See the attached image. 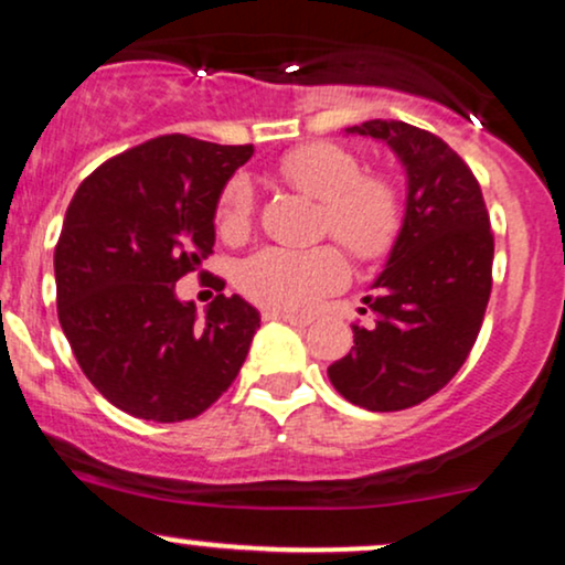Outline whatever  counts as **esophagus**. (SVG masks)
<instances>
[{
  "mask_svg": "<svg viewBox=\"0 0 565 565\" xmlns=\"http://www.w3.org/2000/svg\"><path fill=\"white\" fill-rule=\"evenodd\" d=\"M264 319H277V322H288L296 327H309L311 322H315L311 317H298V315H290V311H277V309L264 311Z\"/></svg>",
  "mask_w": 565,
  "mask_h": 565,
  "instance_id": "34e87169",
  "label": "esophagus"
}]
</instances>
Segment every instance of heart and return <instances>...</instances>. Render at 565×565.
I'll return each instance as SVG.
<instances>
[{"label": "heart", "instance_id": "heart-1", "mask_svg": "<svg viewBox=\"0 0 565 565\" xmlns=\"http://www.w3.org/2000/svg\"><path fill=\"white\" fill-rule=\"evenodd\" d=\"M280 175L298 191L319 199V233L343 243L356 259L385 256L403 227V196L395 180L364 172L356 151L332 141L298 146L282 157ZM256 212L254 188L243 175L230 178L217 201V227L235 241L250 230ZM351 282V264L332 243L290 250L267 246L238 267V288L254 303L301 315Z\"/></svg>", "mask_w": 565, "mask_h": 565}]
</instances>
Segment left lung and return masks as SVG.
<instances>
[{
    "label": "left lung",
    "mask_w": 565,
    "mask_h": 565,
    "mask_svg": "<svg viewBox=\"0 0 565 565\" xmlns=\"http://www.w3.org/2000/svg\"><path fill=\"white\" fill-rule=\"evenodd\" d=\"M351 134L401 157L408 201L377 294L364 298L377 324H353L351 353L327 374L361 408L403 411L440 393L469 359L492 294L495 238L479 180L443 138L401 120Z\"/></svg>",
    "instance_id": "8db88e82"
}]
</instances>
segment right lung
Segmentation results:
<instances>
[{"mask_svg":"<svg viewBox=\"0 0 565 565\" xmlns=\"http://www.w3.org/2000/svg\"><path fill=\"white\" fill-rule=\"evenodd\" d=\"M250 154V143L159 136L96 167L70 201L54 248L60 324L90 385L125 414L193 419L238 377L259 311L217 294L199 319L175 282L209 275L220 193Z\"/></svg>","mask_w":565,"mask_h":565,"instance_id":"obj_1","label":"right lung"}]
</instances>
